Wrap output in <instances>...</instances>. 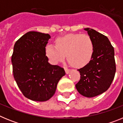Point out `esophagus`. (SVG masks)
I'll return each mask as SVG.
<instances>
[{"instance_id": "obj_1", "label": "esophagus", "mask_w": 123, "mask_h": 123, "mask_svg": "<svg viewBox=\"0 0 123 123\" xmlns=\"http://www.w3.org/2000/svg\"><path fill=\"white\" fill-rule=\"evenodd\" d=\"M65 72H66V73L68 74L69 73V71H70V69H68V68H67V67H65Z\"/></svg>"}]
</instances>
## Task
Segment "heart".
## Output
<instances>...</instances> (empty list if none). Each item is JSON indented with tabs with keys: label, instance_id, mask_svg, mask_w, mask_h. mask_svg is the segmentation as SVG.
Returning a JSON list of instances; mask_svg holds the SVG:
<instances>
[{
	"label": "heart",
	"instance_id": "b5f03b06",
	"mask_svg": "<svg viewBox=\"0 0 123 123\" xmlns=\"http://www.w3.org/2000/svg\"><path fill=\"white\" fill-rule=\"evenodd\" d=\"M94 43L87 34H68L56 39L55 45L49 44L45 54L53 64H57L67 60L72 66L80 68L89 62L94 53Z\"/></svg>",
	"mask_w": 123,
	"mask_h": 123
}]
</instances>
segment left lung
Listing matches in <instances>:
<instances>
[{
  "label": "left lung",
  "mask_w": 123,
  "mask_h": 123,
  "mask_svg": "<svg viewBox=\"0 0 123 123\" xmlns=\"http://www.w3.org/2000/svg\"><path fill=\"white\" fill-rule=\"evenodd\" d=\"M84 30L92 39L94 50L89 63L78 69L81 79L76 87L83 96L94 97L107 91L115 78V51L107 37L91 28Z\"/></svg>",
  "instance_id": "8db88e82"
}]
</instances>
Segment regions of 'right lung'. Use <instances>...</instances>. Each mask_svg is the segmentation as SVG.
<instances>
[{
  "mask_svg": "<svg viewBox=\"0 0 123 123\" xmlns=\"http://www.w3.org/2000/svg\"><path fill=\"white\" fill-rule=\"evenodd\" d=\"M49 34L29 31L15 42L12 56L13 74L26 98L44 102L55 94L57 84L65 75L63 68L49 63L45 47Z\"/></svg>",
  "mask_w": 123,
  "mask_h": 123,
  "instance_id": "obj_1",
  "label": "right lung"
}]
</instances>
